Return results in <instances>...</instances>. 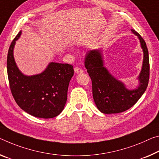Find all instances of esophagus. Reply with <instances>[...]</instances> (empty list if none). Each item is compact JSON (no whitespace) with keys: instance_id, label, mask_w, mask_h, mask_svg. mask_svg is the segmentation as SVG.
<instances>
[{"instance_id":"34e87169","label":"esophagus","mask_w":159,"mask_h":159,"mask_svg":"<svg viewBox=\"0 0 159 159\" xmlns=\"http://www.w3.org/2000/svg\"><path fill=\"white\" fill-rule=\"evenodd\" d=\"M74 71H75V74H80V73L84 72V70H82L81 69H80V68H79V67H75V68H74Z\"/></svg>"}]
</instances>
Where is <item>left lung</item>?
I'll use <instances>...</instances> for the list:
<instances>
[{
  "instance_id": "8db88e82",
  "label": "left lung",
  "mask_w": 159,
  "mask_h": 159,
  "mask_svg": "<svg viewBox=\"0 0 159 159\" xmlns=\"http://www.w3.org/2000/svg\"><path fill=\"white\" fill-rule=\"evenodd\" d=\"M132 33L138 37L143 51V62L137 79V87L129 89L122 80L116 79L104 66L102 51L92 49L87 52L85 66L92 80L93 97L95 105L104 114L122 112L132 107L147 89L149 79L148 52L144 40L134 30Z\"/></svg>"
}]
</instances>
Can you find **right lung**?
I'll list each match as a JSON object with an SVG mask.
<instances>
[{
	"instance_id": "add662e5",
	"label": "right lung",
	"mask_w": 159,
	"mask_h": 159,
	"mask_svg": "<svg viewBox=\"0 0 159 159\" xmlns=\"http://www.w3.org/2000/svg\"><path fill=\"white\" fill-rule=\"evenodd\" d=\"M21 34L22 31L13 39L7 53V72L12 96L30 115L44 119L57 117L66 105L68 88L74 74L73 66L50 62L40 74H24L14 58V48Z\"/></svg>"
}]
</instances>
